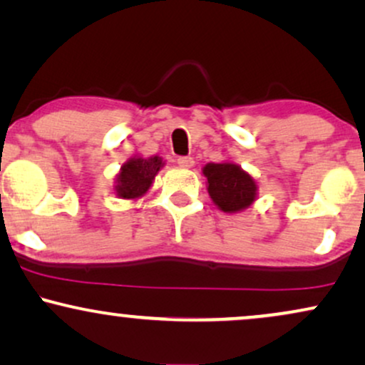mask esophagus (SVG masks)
Listing matches in <instances>:
<instances>
[{
  "label": "esophagus",
  "instance_id": "esophagus-1",
  "mask_svg": "<svg viewBox=\"0 0 365 365\" xmlns=\"http://www.w3.org/2000/svg\"><path fill=\"white\" fill-rule=\"evenodd\" d=\"M177 163L182 168H192L193 165H195V161H193V158H190V156H180V158L177 160Z\"/></svg>",
  "mask_w": 365,
  "mask_h": 365
}]
</instances>
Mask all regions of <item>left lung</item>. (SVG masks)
I'll list each match as a JSON object with an SVG mask.
<instances>
[{
  "instance_id": "8db88e82",
  "label": "left lung",
  "mask_w": 365,
  "mask_h": 365,
  "mask_svg": "<svg viewBox=\"0 0 365 365\" xmlns=\"http://www.w3.org/2000/svg\"><path fill=\"white\" fill-rule=\"evenodd\" d=\"M212 202L227 214L247 209L256 200L255 178L236 163H207L204 170Z\"/></svg>"
}]
</instances>
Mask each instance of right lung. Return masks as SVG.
<instances>
[{"mask_svg":"<svg viewBox=\"0 0 365 365\" xmlns=\"http://www.w3.org/2000/svg\"><path fill=\"white\" fill-rule=\"evenodd\" d=\"M163 165L165 163L161 161L160 156H151V158L135 156V158H129L119 170L116 177L114 190H116L118 197L140 198L145 195Z\"/></svg>","mask_w":365,"mask_h":365,"instance_id":"add662e5","label":"right lung"}]
</instances>
